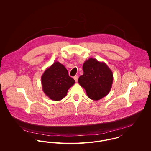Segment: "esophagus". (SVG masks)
Returning <instances> with one entry per match:
<instances>
[{"label": "esophagus", "instance_id": "34e87169", "mask_svg": "<svg viewBox=\"0 0 151 151\" xmlns=\"http://www.w3.org/2000/svg\"><path fill=\"white\" fill-rule=\"evenodd\" d=\"M78 76H75L74 77V80H75L76 82H77V81H78Z\"/></svg>", "mask_w": 151, "mask_h": 151}]
</instances>
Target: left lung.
Wrapping results in <instances>:
<instances>
[{"label": "left lung", "mask_w": 151, "mask_h": 151, "mask_svg": "<svg viewBox=\"0 0 151 151\" xmlns=\"http://www.w3.org/2000/svg\"><path fill=\"white\" fill-rule=\"evenodd\" d=\"M84 74L78 78V83L84 88L87 96L98 101L109 93L113 81V74L107 65L96 59L89 58L83 65Z\"/></svg>", "instance_id": "obj_1"}]
</instances>
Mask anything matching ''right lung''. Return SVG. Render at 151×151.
<instances>
[{
  "instance_id": "add662e5",
  "label": "right lung",
  "mask_w": 151,
  "mask_h": 151,
  "mask_svg": "<svg viewBox=\"0 0 151 151\" xmlns=\"http://www.w3.org/2000/svg\"><path fill=\"white\" fill-rule=\"evenodd\" d=\"M43 92L50 99L59 101L67 95L68 89L75 81L68 76L67 70L59 62L47 68L41 77Z\"/></svg>"
}]
</instances>
